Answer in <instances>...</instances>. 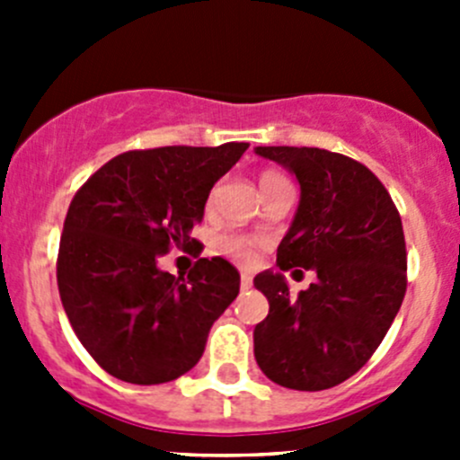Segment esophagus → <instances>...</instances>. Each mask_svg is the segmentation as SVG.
Instances as JSON below:
<instances>
[{
    "instance_id": "esophagus-1",
    "label": "esophagus",
    "mask_w": 460,
    "mask_h": 460,
    "mask_svg": "<svg viewBox=\"0 0 460 460\" xmlns=\"http://www.w3.org/2000/svg\"><path fill=\"white\" fill-rule=\"evenodd\" d=\"M252 285H253V278L249 276V273H243V276H240V289H252Z\"/></svg>"
}]
</instances>
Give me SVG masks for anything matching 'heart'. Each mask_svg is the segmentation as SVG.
Returning a JSON list of instances; mask_svg holds the SVG:
<instances>
[{
	"instance_id": "b5f03b06",
	"label": "heart",
	"mask_w": 460,
	"mask_h": 460,
	"mask_svg": "<svg viewBox=\"0 0 460 460\" xmlns=\"http://www.w3.org/2000/svg\"><path fill=\"white\" fill-rule=\"evenodd\" d=\"M278 180H282L280 173H276V171H264V173L260 175V189H267L269 184L278 182ZM217 244H220L222 253L238 260V262L249 264L253 262V258H256V249L260 247V240L249 238V235H240V234H226L222 235Z\"/></svg>"
}]
</instances>
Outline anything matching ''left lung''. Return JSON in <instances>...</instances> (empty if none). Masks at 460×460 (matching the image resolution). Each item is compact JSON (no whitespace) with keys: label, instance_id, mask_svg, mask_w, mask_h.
<instances>
[{"label":"left lung","instance_id":"obj_1","mask_svg":"<svg viewBox=\"0 0 460 460\" xmlns=\"http://www.w3.org/2000/svg\"><path fill=\"white\" fill-rule=\"evenodd\" d=\"M296 175L300 204L278 247V267L314 268L319 280L291 296L279 271L253 285L269 314L253 329V354L282 387L320 392L372 358L407 289V252L396 204L378 178L341 153L256 146Z\"/></svg>","mask_w":460,"mask_h":460}]
</instances>
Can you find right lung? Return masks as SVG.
Wrapping results in <instances>:
<instances>
[{
	"label": "right lung",
	"instance_id": "right-lung-1",
	"mask_svg": "<svg viewBox=\"0 0 460 460\" xmlns=\"http://www.w3.org/2000/svg\"><path fill=\"white\" fill-rule=\"evenodd\" d=\"M247 148L226 142L128 151L75 193L59 240V298L104 372L160 385L202 358L208 329L240 291L238 269L225 258H200L187 278H175L157 258L171 247H200L191 229L213 184Z\"/></svg>",
	"mask_w": 460,
	"mask_h": 460
}]
</instances>
